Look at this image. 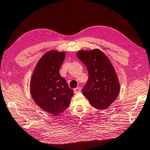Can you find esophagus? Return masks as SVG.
Wrapping results in <instances>:
<instances>
[{"label": "esophagus", "mask_w": 150, "mask_h": 150, "mask_svg": "<svg viewBox=\"0 0 150 150\" xmlns=\"http://www.w3.org/2000/svg\"><path fill=\"white\" fill-rule=\"evenodd\" d=\"M74 93H75V94H76V93H80V92H81V88H79V87L75 88V89H74Z\"/></svg>", "instance_id": "34e87169"}]
</instances>
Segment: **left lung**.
Wrapping results in <instances>:
<instances>
[{
  "label": "left lung",
  "mask_w": 150,
  "mask_h": 150,
  "mask_svg": "<svg viewBox=\"0 0 150 150\" xmlns=\"http://www.w3.org/2000/svg\"><path fill=\"white\" fill-rule=\"evenodd\" d=\"M77 56L88 71V80L82 91L83 95L94 108L100 110L107 109L115 101L120 88L110 61L99 49L80 51Z\"/></svg>",
  "instance_id": "obj_1"
}]
</instances>
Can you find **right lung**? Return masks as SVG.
Masks as SVG:
<instances>
[{
  "label": "right lung",
  "mask_w": 150,
  "mask_h": 150,
  "mask_svg": "<svg viewBox=\"0 0 150 150\" xmlns=\"http://www.w3.org/2000/svg\"><path fill=\"white\" fill-rule=\"evenodd\" d=\"M65 56L64 52H47L38 62L30 81V94L34 101L54 116L69 107L73 96V90L59 74Z\"/></svg>",
  "instance_id": "right-lung-1"
}]
</instances>
